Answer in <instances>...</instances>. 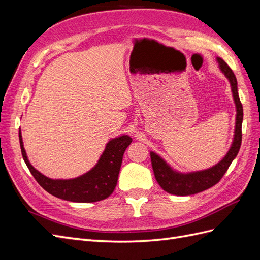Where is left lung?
Returning a JSON list of instances; mask_svg holds the SVG:
<instances>
[{"label":"left lung","mask_w":260,"mask_h":260,"mask_svg":"<svg viewBox=\"0 0 260 260\" xmlns=\"http://www.w3.org/2000/svg\"><path fill=\"white\" fill-rule=\"evenodd\" d=\"M219 69L230 82L233 101L237 109L235 115V127L232 144L223 158L212 167L204 170L180 172L172 168L162 157L151 152L152 167L156 181L164 191L178 196L192 195L207 190V188L217 184L223 177L233 159L237 157L242 143V121H243V106L241 104L238 93V81L232 69L226 62L220 57H216Z\"/></svg>","instance_id":"left-lung-1"}]
</instances>
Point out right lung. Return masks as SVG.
Returning a JSON list of instances; mask_svg holds the SVG:
<instances>
[{
  "instance_id": "1",
  "label": "right lung",
  "mask_w": 260,
  "mask_h": 260,
  "mask_svg": "<svg viewBox=\"0 0 260 260\" xmlns=\"http://www.w3.org/2000/svg\"><path fill=\"white\" fill-rule=\"evenodd\" d=\"M19 142L23 160L31 175L46 192L69 202L93 203L107 199L114 192L123 153L132 142V139L128 135H122L109 140L95 166L85 174L73 179H51L42 175L28 159L20 130Z\"/></svg>"
}]
</instances>
